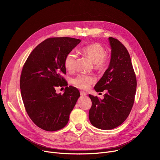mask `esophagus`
Instances as JSON below:
<instances>
[{"instance_id": "34e87169", "label": "esophagus", "mask_w": 160, "mask_h": 160, "mask_svg": "<svg viewBox=\"0 0 160 160\" xmlns=\"http://www.w3.org/2000/svg\"><path fill=\"white\" fill-rule=\"evenodd\" d=\"M80 95H81V96H86L88 94L84 91H80Z\"/></svg>"}]
</instances>
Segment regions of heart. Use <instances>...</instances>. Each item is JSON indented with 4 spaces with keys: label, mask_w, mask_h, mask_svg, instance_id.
<instances>
[{
    "label": "heart",
    "mask_w": 160,
    "mask_h": 160,
    "mask_svg": "<svg viewBox=\"0 0 160 160\" xmlns=\"http://www.w3.org/2000/svg\"><path fill=\"white\" fill-rule=\"evenodd\" d=\"M79 52L89 58L95 63V67L98 70H103L106 66L107 60L106 58V50L100 44L95 43L83 47L79 49ZM77 55L73 51L67 53L64 60V65L66 69L72 71L74 69ZM96 79L93 76L80 74L72 79V83L75 87L81 89H87L89 86L95 82Z\"/></svg>",
    "instance_id": "obj_1"
}]
</instances>
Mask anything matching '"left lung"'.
<instances>
[{
	"instance_id": "1",
	"label": "left lung",
	"mask_w": 160,
	"mask_h": 160,
	"mask_svg": "<svg viewBox=\"0 0 160 160\" xmlns=\"http://www.w3.org/2000/svg\"><path fill=\"white\" fill-rule=\"evenodd\" d=\"M111 59L108 68L94 89L106 90L104 99L89 95L92 106L89 112L91 124L102 130H112L121 125L128 117L135 98L137 81L130 54L121 42L108 38Z\"/></svg>"
}]
</instances>
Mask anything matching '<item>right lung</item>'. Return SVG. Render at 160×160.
Here are the masks:
<instances>
[{"mask_svg": "<svg viewBox=\"0 0 160 160\" xmlns=\"http://www.w3.org/2000/svg\"><path fill=\"white\" fill-rule=\"evenodd\" d=\"M78 39L51 38L41 42L25 62L20 78L22 101L31 120L40 128L52 132L63 128L80 97L72 86L63 95L56 88L66 86L64 60L67 53L80 43Z\"/></svg>", "mask_w": 160, "mask_h": 160, "instance_id": "add662e5", "label": "right lung"}]
</instances>
